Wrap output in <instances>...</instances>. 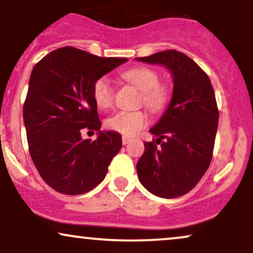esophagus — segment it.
<instances>
[{"label": "esophagus", "instance_id": "34e87169", "mask_svg": "<svg viewBox=\"0 0 253 253\" xmlns=\"http://www.w3.org/2000/svg\"><path fill=\"white\" fill-rule=\"evenodd\" d=\"M130 141L129 138H127V136H123V144L124 145H127Z\"/></svg>", "mask_w": 253, "mask_h": 253}]
</instances>
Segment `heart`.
<instances>
[{
  "label": "heart",
  "mask_w": 253,
  "mask_h": 253,
  "mask_svg": "<svg viewBox=\"0 0 253 253\" xmlns=\"http://www.w3.org/2000/svg\"><path fill=\"white\" fill-rule=\"evenodd\" d=\"M125 81L141 91V102L152 112H161L170 98L168 86L161 82V76L153 69L136 66L123 74ZM92 98L100 109H108L113 104L114 89L107 77L97 78L92 85ZM147 115L141 110L119 112L107 120V127L125 136H133L147 125Z\"/></svg>",
  "instance_id": "heart-1"
}]
</instances>
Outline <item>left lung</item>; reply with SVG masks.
I'll list each match as a JSON object with an SVG mask.
<instances>
[{"mask_svg": "<svg viewBox=\"0 0 253 253\" xmlns=\"http://www.w3.org/2000/svg\"><path fill=\"white\" fill-rule=\"evenodd\" d=\"M135 60L165 66L173 81L169 106L150 129L156 141L144 143L136 163L138 178L153 195L182 196L200 182L213 156L219 123L213 86L207 74L182 52L162 51Z\"/></svg>", "mask_w": 253, "mask_h": 253, "instance_id": "1", "label": "left lung"}]
</instances>
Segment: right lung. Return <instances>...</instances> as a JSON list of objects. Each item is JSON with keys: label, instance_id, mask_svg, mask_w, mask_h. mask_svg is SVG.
Listing matches in <instances>:
<instances>
[{"label": "right lung", "instance_id": "add662e5", "mask_svg": "<svg viewBox=\"0 0 253 253\" xmlns=\"http://www.w3.org/2000/svg\"><path fill=\"white\" fill-rule=\"evenodd\" d=\"M126 58H101L78 48L52 51L33 68L24 104L28 147L42 178L66 195L88 193L107 175L123 146L121 135L101 130L92 85ZM83 128L98 139H83Z\"/></svg>", "mask_w": 253, "mask_h": 253}]
</instances>
